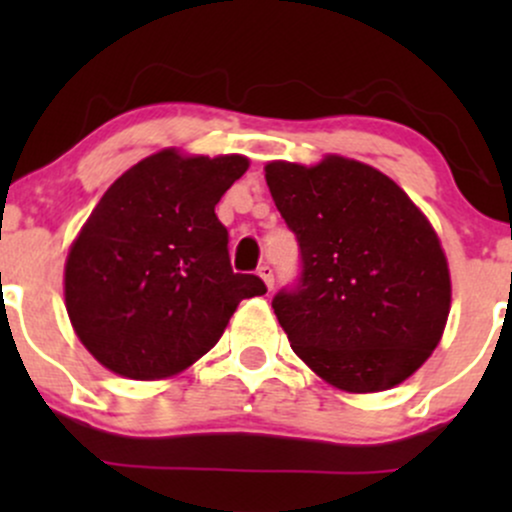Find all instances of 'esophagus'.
<instances>
[{
    "label": "esophagus",
    "mask_w": 512,
    "mask_h": 512,
    "mask_svg": "<svg viewBox=\"0 0 512 512\" xmlns=\"http://www.w3.org/2000/svg\"><path fill=\"white\" fill-rule=\"evenodd\" d=\"M257 274L262 276V281H264V284H267V289L272 291L274 289V269L269 267V264H262V267L257 269Z\"/></svg>",
    "instance_id": "obj_1"
}]
</instances>
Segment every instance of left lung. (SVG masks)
Segmentation results:
<instances>
[{"label":"left lung","mask_w":512,"mask_h":512,"mask_svg":"<svg viewBox=\"0 0 512 512\" xmlns=\"http://www.w3.org/2000/svg\"><path fill=\"white\" fill-rule=\"evenodd\" d=\"M269 192L296 233L301 276L272 308L291 349L346 392H383L436 349L450 272L433 226L380 170L344 156L274 161Z\"/></svg>","instance_id":"left-lung-1"}]
</instances>
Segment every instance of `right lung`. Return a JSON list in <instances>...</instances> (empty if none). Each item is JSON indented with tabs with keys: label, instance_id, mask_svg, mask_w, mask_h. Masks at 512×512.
Here are the masks:
<instances>
[{
	"label": "right lung",
	"instance_id": "obj_1",
	"mask_svg": "<svg viewBox=\"0 0 512 512\" xmlns=\"http://www.w3.org/2000/svg\"><path fill=\"white\" fill-rule=\"evenodd\" d=\"M248 158L163 149L122 173L64 264V301L81 344L132 380L170 378L221 339L243 298L267 286L236 274L214 207Z\"/></svg>",
	"mask_w": 512,
	"mask_h": 512
}]
</instances>
